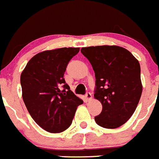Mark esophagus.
<instances>
[{"label":"esophagus","instance_id":"esophagus-1","mask_svg":"<svg viewBox=\"0 0 159 159\" xmlns=\"http://www.w3.org/2000/svg\"><path fill=\"white\" fill-rule=\"evenodd\" d=\"M86 98H87V101H91L92 99V95L91 92H87L86 94Z\"/></svg>","mask_w":159,"mask_h":159}]
</instances>
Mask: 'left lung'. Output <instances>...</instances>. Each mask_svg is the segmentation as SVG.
<instances>
[{"instance_id":"8db88e82","label":"left lung","mask_w":159,"mask_h":159,"mask_svg":"<svg viewBox=\"0 0 159 159\" xmlns=\"http://www.w3.org/2000/svg\"><path fill=\"white\" fill-rule=\"evenodd\" d=\"M81 52L94 70V97L102 105L96 123L103 128H118L132 116L141 97L139 62L129 51L116 45L91 46Z\"/></svg>"}]
</instances>
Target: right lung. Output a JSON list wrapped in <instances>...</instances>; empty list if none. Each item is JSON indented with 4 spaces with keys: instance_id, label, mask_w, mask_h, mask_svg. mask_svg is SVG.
Instances as JSON below:
<instances>
[{
    "instance_id": "obj_1",
    "label": "right lung",
    "mask_w": 159,
    "mask_h": 159,
    "mask_svg": "<svg viewBox=\"0 0 159 159\" xmlns=\"http://www.w3.org/2000/svg\"><path fill=\"white\" fill-rule=\"evenodd\" d=\"M79 48H61L34 55L20 76L22 97L33 120L44 130L60 133L72 122L83 101L70 90L63 75Z\"/></svg>"
}]
</instances>
